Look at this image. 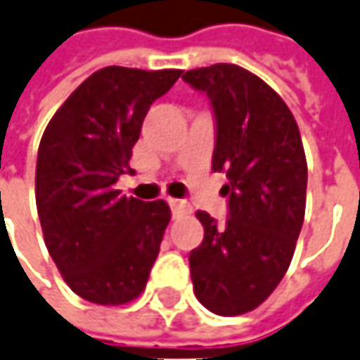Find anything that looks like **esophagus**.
Segmentation results:
<instances>
[{
    "label": "esophagus",
    "instance_id": "obj_1",
    "mask_svg": "<svg viewBox=\"0 0 360 360\" xmlns=\"http://www.w3.org/2000/svg\"><path fill=\"white\" fill-rule=\"evenodd\" d=\"M168 205L174 215H184V213H190V205L182 202V200H176V198H168Z\"/></svg>",
    "mask_w": 360,
    "mask_h": 360
}]
</instances>
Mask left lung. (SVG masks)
<instances>
[{
	"instance_id": "left-lung-1",
	"label": "left lung",
	"mask_w": 360,
	"mask_h": 360,
	"mask_svg": "<svg viewBox=\"0 0 360 360\" xmlns=\"http://www.w3.org/2000/svg\"><path fill=\"white\" fill-rule=\"evenodd\" d=\"M215 121L212 170L227 176V221L198 212L204 241L190 252L195 298L217 316L260 306L284 278L306 212L308 165L296 119L269 84L235 64L188 70Z\"/></svg>"
}]
</instances>
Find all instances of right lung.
Instances as JSON below:
<instances>
[{"instance_id":"1","label":"right lung","mask_w":360,"mask_h":360,"mask_svg":"<svg viewBox=\"0 0 360 360\" xmlns=\"http://www.w3.org/2000/svg\"><path fill=\"white\" fill-rule=\"evenodd\" d=\"M182 70L108 66L82 82L39 145L34 195L44 243L80 298L121 306L147 286L170 207L119 192L148 108Z\"/></svg>"}]
</instances>
